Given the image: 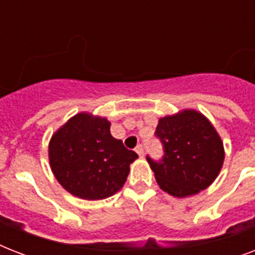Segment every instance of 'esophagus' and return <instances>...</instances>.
Returning <instances> with one entry per match:
<instances>
[{
	"instance_id": "obj_1",
	"label": "esophagus",
	"mask_w": 255,
	"mask_h": 255,
	"mask_svg": "<svg viewBox=\"0 0 255 255\" xmlns=\"http://www.w3.org/2000/svg\"><path fill=\"white\" fill-rule=\"evenodd\" d=\"M135 151H136V153H137V155L140 156V157H143L144 148H143V145H141V144H139V145H137V147L135 148Z\"/></svg>"
}]
</instances>
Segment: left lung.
<instances>
[{"label":"left lung","instance_id":"8db88e82","mask_svg":"<svg viewBox=\"0 0 255 255\" xmlns=\"http://www.w3.org/2000/svg\"><path fill=\"white\" fill-rule=\"evenodd\" d=\"M156 135L165 148L160 163L148 157L160 189L177 198L200 193L213 184L224 165L221 136L204 114L193 108L160 118Z\"/></svg>","mask_w":255,"mask_h":255}]
</instances>
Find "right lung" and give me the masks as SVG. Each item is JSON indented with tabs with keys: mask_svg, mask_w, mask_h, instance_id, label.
<instances>
[{
	"mask_svg": "<svg viewBox=\"0 0 255 255\" xmlns=\"http://www.w3.org/2000/svg\"><path fill=\"white\" fill-rule=\"evenodd\" d=\"M107 118L91 112L71 116L49 141L54 177L70 194L82 200H103L123 188L136 159L110 132Z\"/></svg>",
	"mask_w": 255,
	"mask_h": 255,
	"instance_id": "obj_1",
	"label": "right lung"
}]
</instances>
